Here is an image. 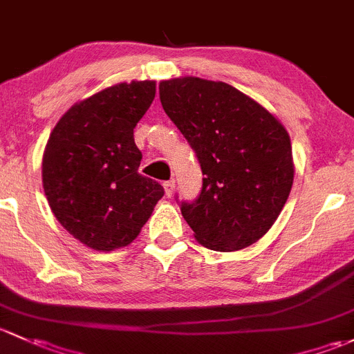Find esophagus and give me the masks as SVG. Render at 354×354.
Listing matches in <instances>:
<instances>
[{"instance_id": "esophagus-1", "label": "esophagus", "mask_w": 354, "mask_h": 354, "mask_svg": "<svg viewBox=\"0 0 354 354\" xmlns=\"http://www.w3.org/2000/svg\"><path fill=\"white\" fill-rule=\"evenodd\" d=\"M163 189H165V194L170 198L174 194V191H176V180L163 182Z\"/></svg>"}]
</instances>
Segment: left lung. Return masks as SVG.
<instances>
[{
	"label": "left lung",
	"mask_w": 354,
	"mask_h": 354,
	"mask_svg": "<svg viewBox=\"0 0 354 354\" xmlns=\"http://www.w3.org/2000/svg\"><path fill=\"white\" fill-rule=\"evenodd\" d=\"M158 88L163 111L201 163V192L180 201L196 240L220 252L252 245L279 216L293 184L286 129L228 83L185 76Z\"/></svg>",
	"instance_id": "1"
}]
</instances>
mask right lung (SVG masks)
Masks as SVG:
<instances>
[{
  "mask_svg": "<svg viewBox=\"0 0 354 354\" xmlns=\"http://www.w3.org/2000/svg\"><path fill=\"white\" fill-rule=\"evenodd\" d=\"M153 98L155 82L119 83L73 105L50 133L44 192L57 221L90 249L129 245L165 194L138 172L133 136Z\"/></svg>",
  "mask_w": 354,
  "mask_h": 354,
  "instance_id": "1",
  "label": "right lung"
}]
</instances>
